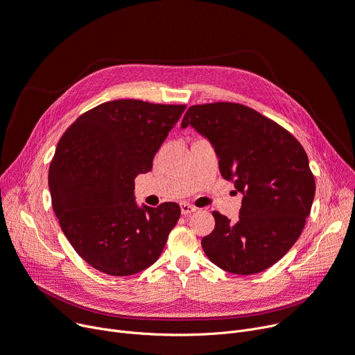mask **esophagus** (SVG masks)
<instances>
[{"instance_id":"1","label":"esophagus","mask_w":355,"mask_h":355,"mask_svg":"<svg viewBox=\"0 0 355 355\" xmlns=\"http://www.w3.org/2000/svg\"><path fill=\"white\" fill-rule=\"evenodd\" d=\"M180 211L183 215H188V214H192L196 211V207L191 205V204H187V202H183V204H180Z\"/></svg>"}]
</instances>
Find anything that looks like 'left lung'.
<instances>
[{"label": "left lung", "mask_w": 355, "mask_h": 355, "mask_svg": "<svg viewBox=\"0 0 355 355\" xmlns=\"http://www.w3.org/2000/svg\"><path fill=\"white\" fill-rule=\"evenodd\" d=\"M214 146L219 172L244 193L237 221L214 211L202 239L208 259L234 275H256L277 263L300 237L315 196L308 155L291 131L247 105H192L182 127Z\"/></svg>", "instance_id": "obj_1"}]
</instances>
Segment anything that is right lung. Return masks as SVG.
<instances>
[{"label":"right lung","mask_w":355,"mask_h":355,"mask_svg":"<svg viewBox=\"0 0 355 355\" xmlns=\"http://www.w3.org/2000/svg\"><path fill=\"white\" fill-rule=\"evenodd\" d=\"M187 105L115 99L76 118L49 167V189L60 228L78 254L110 276L153 264L180 216L164 202L139 208L134 179L153 157Z\"/></svg>","instance_id":"right-lung-1"}]
</instances>
